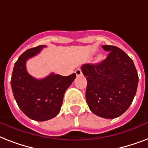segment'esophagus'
I'll return each instance as SVG.
<instances>
[{"label":"esophagus","instance_id":"1","mask_svg":"<svg viewBox=\"0 0 148 148\" xmlns=\"http://www.w3.org/2000/svg\"><path fill=\"white\" fill-rule=\"evenodd\" d=\"M75 73H76V75L77 77H79V76H81V75H82V71H81V70L80 69H77L76 71H75Z\"/></svg>","mask_w":148,"mask_h":148}]
</instances>
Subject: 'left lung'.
<instances>
[{"instance_id": "obj_1", "label": "left lung", "mask_w": 148, "mask_h": 148, "mask_svg": "<svg viewBox=\"0 0 148 148\" xmlns=\"http://www.w3.org/2000/svg\"><path fill=\"white\" fill-rule=\"evenodd\" d=\"M108 52L105 60L86 64L81 71L88 84L86 101L90 110L99 117L113 119L129 108L136 95L138 71L124 51L112 45H103Z\"/></svg>"}]
</instances>
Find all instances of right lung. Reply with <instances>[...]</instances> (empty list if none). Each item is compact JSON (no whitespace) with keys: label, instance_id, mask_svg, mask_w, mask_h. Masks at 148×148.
I'll return each instance as SVG.
<instances>
[{"label":"right lung","instance_id":"1","mask_svg":"<svg viewBox=\"0 0 148 148\" xmlns=\"http://www.w3.org/2000/svg\"><path fill=\"white\" fill-rule=\"evenodd\" d=\"M45 45L27 50L14 64L11 88L17 105L29 118L37 121L52 119L60 112L64 95L76 77V74L64 77L51 73L42 79L27 73V60L40 53Z\"/></svg>","mask_w":148,"mask_h":148}]
</instances>
